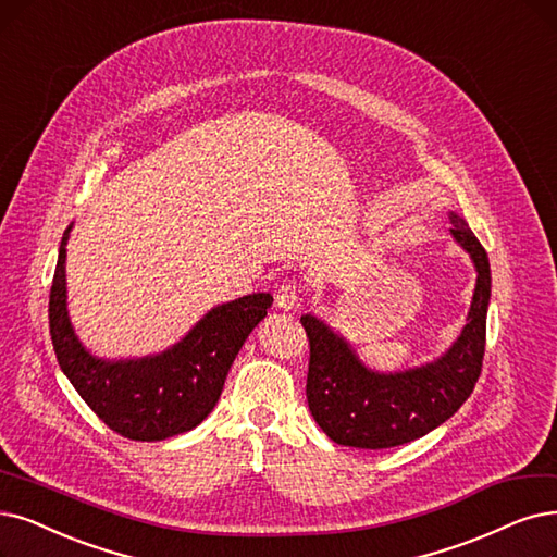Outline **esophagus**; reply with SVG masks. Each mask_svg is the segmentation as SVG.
Masks as SVG:
<instances>
[{"label":"esophagus","mask_w":557,"mask_h":557,"mask_svg":"<svg viewBox=\"0 0 557 557\" xmlns=\"http://www.w3.org/2000/svg\"><path fill=\"white\" fill-rule=\"evenodd\" d=\"M274 301H276V308L278 310H295L297 306H299V290H297V285L293 283V281H287V283H283V285H278V290H276V295H274Z\"/></svg>","instance_id":"obj_1"}]
</instances>
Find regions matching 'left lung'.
I'll return each instance as SVG.
<instances>
[{
  "instance_id": "left-lung-1",
  "label": "left lung",
  "mask_w": 557,
  "mask_h": 557,
  "mask_svg": "<svg viewBox=\"0 0 557 557\" xmlns=\"http://www.w3.org/2000/svg\"><path fill=\"white\" fill-rule=\"evenodd\" d=\"M450 235L478 272L469 318L438 359L409 370L368 368L351 345L315 315H301L310 343L306 397L322 432L338 446L382 450L443 425L469 399L482 370L492 270L463 216L450 212Z\"/></svg>"
}]
</instances>
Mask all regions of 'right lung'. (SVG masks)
I'll use <instances>...</instances> for the list:
<instances>
[{
  "instance_id": "add662e5",
  "label": "right lung",
  "mask_w": 557,
  "mask_h": 557,
  "mask_svg": "<svg viewBox=\"0 0 557 557\" xmlns=\"http://www.w3.org/2000/svg\"><path fill=\"white\" fill-rule=\"evenodd\" d=\"M65 228L50 290V333L57 361L96 416L132 441H164L194 430L214 409L226 374L249 333L272 306L270 293L219 304L187 336L160 354L102 359L88 351L73 329L65 295Z\"/></svg>"
}]
</instances>
